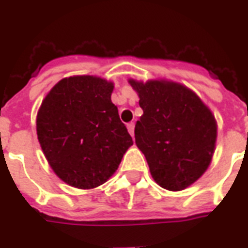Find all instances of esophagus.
Listing matches in <instances>:
<instances>
[{"mask_svg": "<svg viewBox=\"0 0 248 248\" xmlns=\"http://www.w3.org/2000/svg\"><path fill=\"white\" fill-rule=\"evenodd\" d=\"M127 130H128V132H130L131 136H134V134H135V124H134V122H130V124H127Z\"/></svg>", "mask_w": 248, "mask_h": 248, "instance_id": "obj_1", "label": "esophagus"}]
</instances>
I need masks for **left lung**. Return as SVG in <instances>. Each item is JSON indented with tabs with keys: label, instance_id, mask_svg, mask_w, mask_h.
<instances>
[{
	"label": "left lung",
	"instance_id": "left-lung-1",
	"mask_svg": "<svg viewBox=\"0 0 248 248\" xmlns=\"http://www.w3.org/2000/svg\"><path fill=\"white\" fill-rule=\"evenodd\" d=\"M144 114L135 141L159 186L181 191L208 170L215 150L217 122L211 110L186 86L173 81L128 80Z\"/></svg>",
	"mask_w": 248,
	"mask_h": 248
}]
</instances>
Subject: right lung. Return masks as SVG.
<instances>
[{
  "instance_id": "add662e5",
  "label": "right lung",
  "mask_w": 248,
  "mask_h": 248,
  "mask_svg": "<svg viewBox=\"0 0 248 248\" xmlns=\"http://www.w3.org/2000/svg\"><path fill=\"white\" fill-rule=\"evenodd\" d=\"M113 82L96 76L62 78L42 102L37 135L53 172L76 188L103 185L134 144L110 100Z\"/></svg>"
}]
</instances>
